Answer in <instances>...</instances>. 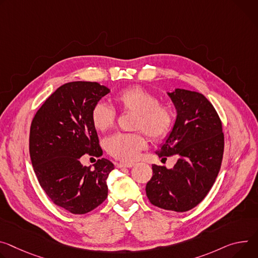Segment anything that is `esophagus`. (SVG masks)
Returning <instances> with one entry per match:
<instances>
[{
    "label": "esophagus",
    "mask_w": 258,
    "mask_h": 258,
    "mask_svg": "<svg viewBox=\"0 0 258 258\" xmlns=\"http://www.w3.org/2000/svg\"><path fill=\"white\" fill-rule=\"evenodd\" d=\"M134 166H135L134 163H121V162L116 163V167L117 168H132Z\"/></svg>",
    "instance_id": "obj_1"
}]
</instances>
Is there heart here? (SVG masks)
I'll return each instance as SVG.
<instances>
[{
    "label": "heart",
    "instance_id": "b5f03b06",
    "mask_svg": "<svg viewBox=\"0 0 258 258\" xmlns=\"http://www.w3.org/2000/svg\"><path fill=\"white\" fill-rule=\"evenodd\" d=\"M114 101L121 111L135 113L134 130L143 131L154 141L162 140L170 133L174 121L173 113L168 106L159 104L156 96L149 90L141 86H132L117 93ZM115 119L116 112L111 106L103 102L93 106L91 122L97 131L109 130ZM146 145V139L141 133L114 134L105 143L110 155L124 162L135 161Z\"/></svg>",
    "mask_w": 258,
    "mask_h": 258
}]
</instances>
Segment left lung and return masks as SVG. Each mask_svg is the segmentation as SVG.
Returning a JSON list of instances; mask_svg holds the SVG:
<instances>
[{"label": "left lung", "instance_id": "1", "mask_svg": "<svg viewBox=\"0 0 258 258\" xmlns=\"http://www.w3.org/2000/svg\"><path fill=\"white\" fill-rule=\"evenodd\" d=\"M168 95L177 117L156 154L162 159L177 155L178 160L170 170L152 166L146 195L158 208L186 212L198 206L213 186L222 162L224 136L215 108L202 93L176 88Z\"/></svg>", "mask_w": 258, "mask_h": 258}]
</instances>
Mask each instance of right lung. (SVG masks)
Wrapping results in <instances>:
<instances>
[{"mask_svg":"<svg viewBox=\"0 0 258 258\" xmlns=\"http://www.w3.org/2000/svg\"><path fill=\"white\" fill-rule=\"evenodd\" d=\"M109 92L98 82L66 83L45 101L31 124L30 156L38 181L56 206L73 214L90 212L108 197L113 163L101 158L91 169L80 157L103 154L91 110Z\"/></svg>","mask_w":258,"mask_h":258,"instance_id":"obj_1","label":"right lung"}]
</instances>
